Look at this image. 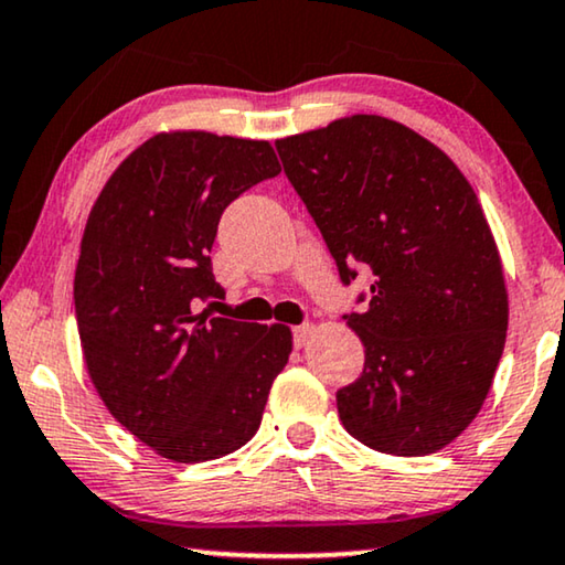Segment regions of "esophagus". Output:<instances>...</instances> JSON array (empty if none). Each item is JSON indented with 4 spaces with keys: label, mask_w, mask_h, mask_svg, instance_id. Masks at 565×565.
<instances>
[{
    "label": "esophagus",
    "mask_w": 565,
    "mask_h": 565,
    "mask_svg": "<svg viewBox=\"0 0 565 565\" xmlns=\"http://www.w3.org/2000/svg\"><path fill=\"white\" fill-rule=\"evenodd\" d=\"M310 339H313V326H310V323H300V326H296V329H292V341H296L298 349L308 347Z\"/></svg>",
    "instance_id": "34e87169"
}]
</instances>
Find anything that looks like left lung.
Segmentation results:
<instances>
[{
    "instance_id": "1",
    "label": "left lung",
    "mask_w": 565,
    "mask_h": 565,
    "mask_svg": "<svg viewBox=\"0 0 565 565\" xmlns=\"http://www.w3.org/2000/svg\"><path fill=\"white\" fill-rule=\"evenodd\" d=\"M285 175L351 285L364 370L337 392L351 436L392 456L436 454L469 428L507 337L500 252L444 150L399 121L354 114L275 142Z\"/></svg>"
}]
</instances>
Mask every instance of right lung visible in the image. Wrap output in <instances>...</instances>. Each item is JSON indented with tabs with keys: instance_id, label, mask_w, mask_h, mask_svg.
<instances>
[{
	"instance_id": "obj_1",
	"label": "right lung",
	"mask_w": 565,
	"mask_h": 565,
	"mask_svg": "<svg viewBox=\"0 0 565 565\" xmlns=\"http://www.w3.org/2000/svg\"><path fill=\"white\" fill-rule=\"evenodd\" d=\"M277 173L269 142L162 132L88 214L73 280L86 370L114 418L170 461L247 444L288 364V326L195 313L224 298L209 257L224 209Z\"/></svg>"
}]
</instances>
